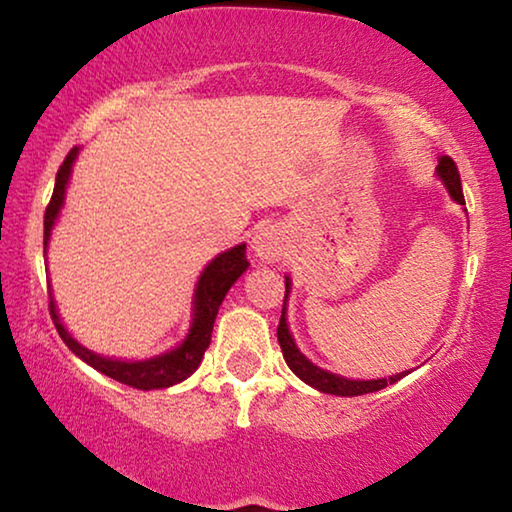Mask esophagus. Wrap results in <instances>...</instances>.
<instances>
[{"instance_id":"1","label":"esophagus","mask_w":512,"mask_h":512,"mask_svg":"<svg viewBox=\"0 0 512 512\" xmlns=\"http://www.w3.org/2000/svg\"><path fill=\"white\" fill-rule=\"evenodd\" d=\"M250 248H253V253L259 262L273 264L284 253V241L273 225H266V228H259L255 232L253 241H250Z\"/></svg>"}]
</instances>
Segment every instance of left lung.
Listing matches in <instances>:
<instances>
[{"mask_svg":"<svg viewBox=\"0 0 512 512\" xmlns=\"http://www.w3.org/2000/svg\"><path fill=\"white\" fill-rule=\"evenodd\" d=\"M436 178L443 183L447 189L449 198L454 203L465 205L463 198V189H461V176H458V169L452 158H440L438 167H436ZM284 282H287V293H284V307H282V318L280 325H277V341H280V348L284 354V361L287 366L293 370V375L300 377L305 384L311 388H316L320 393H329V395H341V397H354V395H366V393H375L381 391V388L395 384L402 377L409 375L411 370L397 372V375L391 377H379V379H350L343 375H336V372H329L325 368L316 366L314 361L307 359L305 354L300 352L296 345V339H293L291 329H289V320H287V309H289V293H291V277L284 275Z\"/></svg>","mask_w":512,"mask_h":512,"instance_id":"obj_1","label":"left lung"}]
</instances>
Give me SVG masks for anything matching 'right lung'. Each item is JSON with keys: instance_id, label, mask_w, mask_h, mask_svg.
Listing matches in <instances>:
<instances>
[{"instance_id": "obj_1", "label": "right lung", "mask_w": 512, "mask_h": 512, "mask_svg": "<svg viewBox=\"0 0 512 512\" xmlns=\"http://www.w3.org/2000/svg\"><path fill=\"white\" fill-rule=\"evenodd\" d=\"M79 153H81L79 146H74V149L67 153L63 167L58 169L54 196H51L49 207L45 212V257L51 241V232H54V225L60 219V212H63L65 207L69 178H72V169H74L76 158H79ZM248 266L250 262L246 259V244H237L230 250H223V253L216 255L212 262L203 268L196 280L194 298H192V320H189L185 339L180 341L176 348L153 354V357H146V359L103 357V354L85 348V345L76 341L72 332L65 327L51 291H49V311H51V318H54V325L58 329L60 339L65 341L67 348L72 350L81 361L88 363V366L99 370L101 375L115 379L119 384L140 388V391L169 388V386L180 384V381H185L187 377H192L196 368L201 366L203 354L207 348H210L212 327H214L216 314H219V307L225 298V293H228L232 284L246 273Z\"/></svg>"}]
</instances>
